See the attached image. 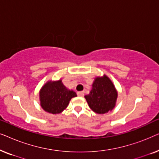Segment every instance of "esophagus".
Returning <instances> with one entry per match:
<instances>
[{"mask_svg": "<svg viewBox=\"0 0 159 159\" xmlns=\"http://www.w3.org/2000/svg\"><path fill=\"white\" fill-rule=\"evenodd\" d=\"M77 95L80 97H83L84 96V92L83 91H80V92H77Z\"/></svg>", "mask_w": 159, "mask_h": 159, "instance_id": "1", "label": "esophagus"}]
</instances>
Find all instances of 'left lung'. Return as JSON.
<instances>
[{
    "label": "left lung",
    "instance_id": "obj_1",
    "mask_svg": "<svg viewBox=\"0 0 159 159\" xmlns=\"http://www.w3.org/2000/svg\"><path fill=\"white\" fill-rule=\"evenodd\" d=\"M117 91L106 75L95 78L92 84V90L84 96L89 106L97 114H103L115 107Z\"/></svg>",
    "mask_w": 159,
    "mask_h": 159
}]
</instances>
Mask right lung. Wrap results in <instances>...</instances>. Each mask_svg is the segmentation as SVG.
<instances>
[{"mask_svg": "<svg viewBox=\"0 0 159 159\" xmlns=\"http://www.w3.org/2000/svg\"><path fill=\"white\" fill-rule=\"evenodd\" d=\"M76 96L75 91L67 89L61 80L48 81L40 91V105L45 111L60 114L68 106L70 100Z\"/></svg>", "mask_w": 159, "mask_h": 159, "instance_id": "1", "label": "right lung"}]
</instances>
